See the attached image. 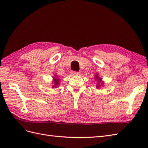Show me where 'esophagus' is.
Wrapping results in <instances>:
<instances>
[{
	"mask_svg": "<svg viewBox=\"0 0 148 148\" xmlns=\"http://www.w3.org/2000/svg\"><path fill=\"white\" fill-rule=\"evenodd\" d=\"M71 74H72L73 75H80V73H79V72H78V71H73L72 72H71Z\"/></svg>",
	"mask_w": 148,
	"mask_h": 148,
	"instance_id": "obj_1",
	"label": "esophagus"
}]
</instances>
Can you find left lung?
<instances>
[{
  "mask_svg": "<svg viewBox=\"0 0 148 148\" xmlns=\"http://www.w3.org/2000/svg\"><path fill=\"white\" fill-rule=\"evenodd\" d=\"M95 78H96V80H97V82H98V83L96 85V88H100L101 86H103V84H104V82L102 81V79L99 77V76H98L97 74H96L95 75Z\"/></svg>",
  "mask_w": 148,
  "mask_h": 148,
  "instance_id": "8db88e82",
  "label": "left lung"
}]
</instances>
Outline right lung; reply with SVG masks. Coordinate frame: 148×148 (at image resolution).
I'll return each mask as SVG.
<instances>
[{
    "label": "right lung",
    "mask_w": 148,
    "mask_h": 148,
    "mask_svg": "<svg viewBox=\"0 0 148 148\" xmlns=\"http://www.w3.org/2000/svg\"><path fill=\"white\" fill-rule=\"evenodd\" d=\"M53 85H52V88H56L58 86H59V78H58L57 77H53Z\"/></svg>",
    "instance_id": "right-lung-1"
}]
</instances>
